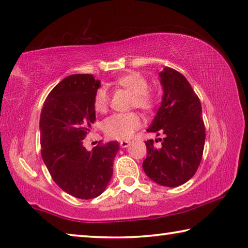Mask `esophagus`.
<instances>
[{
  "mask_svg": "<svg viewBox=\"0 0 248 248\" xmlns=\"http://www.w3.org/2000/svg\"><path fill=\"white\" fill-rule=\"evenodd\" d=\"M130 143H131V142H130V141L124 140V141H121V142H120V146H121V148L125 149V148H128V146L130 145Z\"/></svg>",
  "mask_w": 248,
  "mask_h": 248,
  "instance_id": "esophagus-1",
  "label": "esophagus"
}]
</instances>
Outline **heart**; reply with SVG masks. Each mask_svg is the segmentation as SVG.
Returning <instances> with one entry per match:
<instances>
[{
  "label": "heart",
  "mask_w": 248,
  "mask_h": 248,
  "mask_svg": "<svg viewBox=\"0 0 248 248\" xmlns=\"http://www.w3.org/2000/svg\"><path fill=\"white\" fill-rule=\"evenodd\" d=\"M116 85L133 95L132 105L149 110L153 107L154 98L148 89V82L139 73H128L116 81ZM109 105V94L105 87H100L94 96V108L97 112H105ZM141 127V118L136 112L114 114L104 121L103 128L108 137L114 139H129Z\"/></svg>",
  "instance_id": "obj_1"
}]
</instances>
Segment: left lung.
Segmentation results:
<instances>
[{
	"label": "left lung",
	"instance_id": "left-lung-1",
	"mask_svg": "<svg viewBox=\"0 0 248 248\" xmlns=\"http://www.w3.org/2000/svg\"><path fill=\"white\" fill-rule=\"evenodd\" d=\"M162 103L148 132L164 134L161 149L148 140L143 170L161 186L177 187L188 182L202 158L205 130L198 96L187 78L165 66L158 73Z\"/></svg>",
	"mask_w": 248,
	"mask_h": 248
}]
</instances>
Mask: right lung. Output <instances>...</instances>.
Returning a JSON list of instances; mask_svg holds the SVG:
<instances>
[{"instance_id": "add662e5", "label": "right lung", "mask_w": 248, "mask_h": 248, "mask_svg": "<svg viewBox=\"0 0 248 248\" xmlns=\"http://www.w3.org/2000/svg\"><path fill=\"white\" fill-rule=\"evenodd\" d=\"M100 81L92 74H73L50 92L40 115L41 156L62 190L78 199L102 195L112 176L119 143L83 146L95 123L94 96Z\"/></svg>"}]
</instances>
